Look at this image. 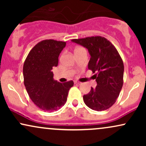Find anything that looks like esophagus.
<instances>
[{
	"mask_svg": "<svg viewBox=\"0 0 146 146\" xmlns=\"http://www.w3.org/2000/svg\"><path fill=\"white\" fill-rule=\"evenodd\" d=\"M74 83L75 84H81V82L79 81H75Z\"/></svg>",
	"mask_w": 146,
	"mask_h": 146,
	"instance_id": "obj_1",
	"label": "esophagus"
}]
</instances>
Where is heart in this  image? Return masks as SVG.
Instances as JSON below:
<instances>
[{"instance_id":"heart-1","label":"heart","mask_w":146,"mask_h":146,"mask_svg":"<svg viewBox=\"0 0 146 146\" xmlns=\"http://www.w3.org/2000/svg\"><path fill=\"white\" fill-rule=\"evenodd\" d=\"M82 48V47H77L76 48H75V49H78V48Z\"/></svg>"}]
</instances>
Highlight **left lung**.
Instances as JSON below:
<instances>
[{
  "label": "left lung",
  "instance_id": "obj_1",
  "mask_svg": "<svg viewBox=\"0 0 146 146\" xmlns=\"http://www.w3.org/2000/svg\"><path fill=\"white\" fill-rule=\"evenodd\" d=\"M72 42L86 47L90 55L88 69L97 82L83 96L85 104L91 109L102 111L108 109L116 102L123 83L124 66L119 53L110 42L102 36H91Z\"/></svg>",
  "mask_w": 146,
  "mask_h": 146
}]
</instances>
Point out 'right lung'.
I'll use <instances>...</instances> for the list:
<instances>
[{
  "mask_svg": "<svg viewBox=\"0 0 146 146\" xmlns=\"http://www.w3.org/2000/svg\"><path fill=\"white\" fill-rule=\"evenodd\" d=\"M66 42L44 40L29 51L23 65L24 84L31 101L45 112L60 109L67 100L74 83H60L53 80L51 71L58 64V57Z\"/></svg>",
  "mask_w": 146,
  "mask_h": 146,
  "instance_id": "right-lung-1",
  "label": "right lung"
}]
</instances>
